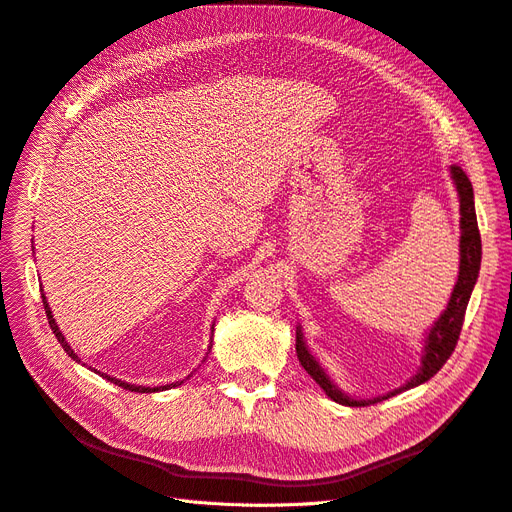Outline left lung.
I'll return each instance as SVG.
<instances>
[{"mask_svg":"<svg viewBox=\"0 0 512 512\" xmlns=\"http://www.w3.org/2000/svg\"><path fill=\"white\" fill-rule=\"evenodd\" d=\"M451 178L457 187V195H459V227H461V240H459V276L457 283L453 287L451 300L444 308L442 315L438 317V321L432 325L430 332L425 336V346H423V357H421V366L417 370V374L410 378V381L398 389H393L385 395H378V398L372 400H355L349 398L344 391H340L332 378L325 374V370L321 368L319 361L312 357V353L308 351V346L304 342V334L302 327L295 329V353H298L300 364L304 366V370L315 378L317 385L325 391L327 398H332L334 402L342 404V406H368V404H376L383 402L391 395H398L406 389L417 387L430 378L447 364V359L451 357V353L455 351V344L459 340V332L461 325H464V315L466 308L470 302L472 289L476 285L478 278V270H481V234H478V223H476V212H474V191H472V183L468 180L466 172L461 170L459 166H451Z\"/></svg>","mask_w":512,"mask_h":512,"instance_id":"8db88e82","label":"left lung"}]
</instances>
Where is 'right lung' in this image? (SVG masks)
Masks as SVG:
<instances>
[{"instance_id": "add662e5", "label": "right lung", "mask_w": 512, "mask_h": 512, "mask_svg": "<svg viewBox=\"0 0 512 512\" xmlns=\"http://www.w3.org/2000/svg\"><path fill=\"white\" fill-rule=\"evenodd\" d=\"M42 304H44V310H46V319H48V325H51V329H53V334H55V338L59 340V344L63 346V351L68 353L74 361H80L78 359V355L74 353V349L72 346L65 342V338H63V334H61V329H59V325L55 323V319H53V312H51V306H48V302H46V295L42 293ZM97 372V370H95ZM100 374V372H97ZM106 381H110V383H114V385H119V387H123V389H127V391H138V393H153V391H163V389H172V387H178L180 383L183 381H178V383H172V385H163V387H142V385H129V383H123V381H119V378H112V376H108V374H102Z\"/></svg>"}]
</instances>
